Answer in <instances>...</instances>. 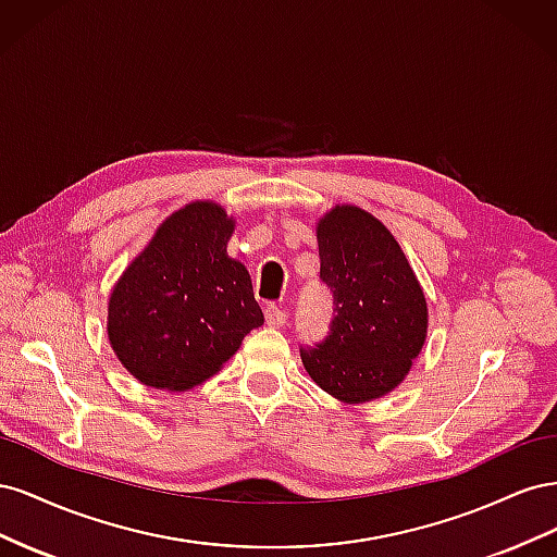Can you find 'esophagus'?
<instances>
[{
    "mask_svg": "<svg viewBox=\"0 0 557 557\" xmlns=\"http://www.w3.org/2000/svg\"><path fill=\"white\" fill-rule=\"evenodd\" d=\"M264 320L269 327H283L285 320H288V315H285L278 307H267L264 309Z\"/></svg>",
    "mask_w": 557,
    "mask_h": 557,
    "instance_id": "1",
    "label": "esophagus"
}]
</instances>
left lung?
Returning <instances> with one entry per match:
<instances>
[{
  "instance_id": "1",
  "label": "left lung",
  "mask_w": 557,
  "mask_h": 557,
  "mask_svg": "<svg viewBox=\"0 0 557 557\" xmlns=\"http://www.w3.org/2000/svg\"><path fill=\"white\" fill-rule=\"evenodd\" d=\"M315 239L334 318L327 339L301 350V362L313 383L342 404L379 399L407 379L425 346V293L393 232L356 205L320 215Z\"/></svg>"
}]
</instances>
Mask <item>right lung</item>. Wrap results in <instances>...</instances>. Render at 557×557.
<instances>
[{
	"instance_id": "right-lung-1",
	"label": "right lung",
	"mask_w": 557,
	"mask_h": 557,
	"mask_svg": "<svg viewBox=\"0 0 557 557\" xmlns=\"http://www.w3.org/2000/svg\"><path fill=\"white\" fill-rule=\"evenodd\" d=\"M237 221L211 199L164 218L109 295L107 334L139 383L185 393L264 323L248 269L227 256Z\"/></svg>"
}]
</instances>
